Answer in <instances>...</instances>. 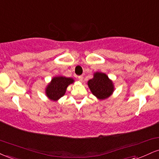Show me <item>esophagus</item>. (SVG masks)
I'll use <instances>...</instances> for the list:
<instances>
[{
  "mask_svg": "<svg viewBox=\"0 0 159 159\" xmlns=\"http://www.w3.org/2000/svg\"><path fill=\"white\" fill-rule=\"evenodd\" d=\"M78 80H80V81H83V76H78Z\"/></svg>",
  "mask_w": 159,
  "mask_h": 159,
  "instance_id": "esophagus-1",
  "label": "esophagus"
}]
</instances>
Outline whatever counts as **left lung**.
<instances>
[{
  "label": "left lung",
  "instance_id": "left-lung-1",
  "mask_svg": "<svg viewBox=\"0 0 159 159\" xmlns=\"http://www.w3.org/2000/svg\"><path fill=\"white\" fill-rule=\"evenodd\" d=\"M88 85L92 94L100 100L109 98L114 91L112 81L104 73H94V77L88 82Z\"/></svg>",
  "mask_w": 159,
  "mask_h": 159
}]
</instances>
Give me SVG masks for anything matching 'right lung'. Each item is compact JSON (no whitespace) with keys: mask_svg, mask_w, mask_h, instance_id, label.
Listing matches in <instances>:
<instances>
[{"mask_svg":"<svg viewBox=\"0 0 159 159\" xmlns=\"http://www.w3.org/2000/svg\"><path fill=\"white\" fill-rule=\"evenodd\" d=\"M74 80L72 78L65 76H55L51 80L50 83L46 88L45 94L50 100L57 101L61 97L64 96L67 88Z\"/></svg>","mask_w":159,"mask_h":159,"instance_id":"1","label":"right lung"}]
</instances>
